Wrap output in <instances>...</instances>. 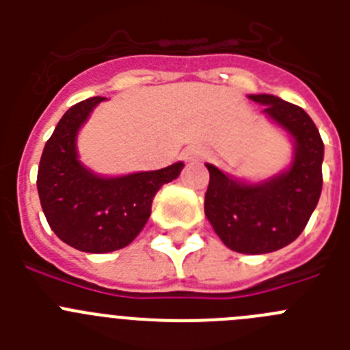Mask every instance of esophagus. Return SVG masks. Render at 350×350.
<instances>
[{"label": "esophagus", "instance_id": "esophagus-1", "mask_svg": "<svg viewBox=\"0 0 350 350\" xmlns=\"http://www.w3.org/2000/svg\"><path fill=\"white\" fill-rule=\"evenodd\" d=\"M203 156H205V150H203V147H200V145H193V147H187L184 150L185 161H198L202 159Z\"/></svg>", "mask_w": 350, "mask_h": 350}]
</instances>
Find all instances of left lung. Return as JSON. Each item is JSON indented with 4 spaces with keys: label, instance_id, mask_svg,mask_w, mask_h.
Here are the masks:
<instances>
[{
    "label": "left lung",
    "instance_id": "1",
    "mask_svg": "<svg viewBox=\"0 0 350 350\" xmlns=\"http://www.w3.org/2000/svg\"><path fill=\"white\" fill-rule=\"evenodd\" d=\"M265 105L275 124L295 142L286 172L249 184L208 165L205 215L222 243L242 254H267L295 242L305 230L323 189L324 144L319 129L303 108L273 94H249Z\"/></svg>",
    "mask_w": 350,
    "mask_h": 350
}]
</instances>
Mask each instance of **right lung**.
I'll return each instance as SVG.
<instances>
[{
	"label": "right lung",
	"instance_id": "right-lung-1",
	"mask_svg": "<svg viewBox=\"0 0 350 350\" xmlns=\"http://www.w3.org/2000/svg\"><path fill=\"white\" fill-rule=\"evenodd\" d=\"M107 98L94 96L61 117L38 166L40 203L49 226L70 247L103 254L137 238L150 217L161 185L180 175L184 163L122 177H100L80 163L77 135L89 113Z\"/></svg>",
	"mask_w": 350,
	"mask_h": 350
}]
</instances>
